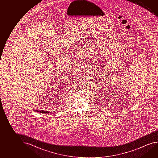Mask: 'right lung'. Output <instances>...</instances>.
<instances>
[{
	"label": "right lung",
	"instance_id": "1",
	"mask_svg": "<svg viewBox=\"0 0 158 158\" xmlns=\"http://www.w3.org/2000/svg\"><path fill=\"white\" fill-rule=\"evenodd\" d=\"M37 112H41V113H45L46 112V111H44V110H41V111H36Z\"/></svg>",
	"mask_w": 158,
	"mask_h": 158
}]
</instances>
